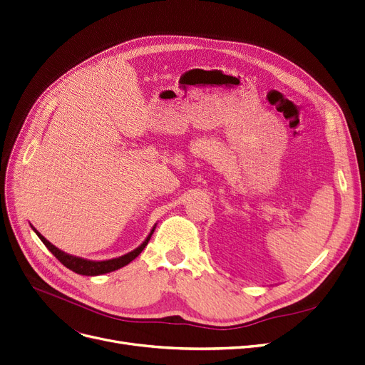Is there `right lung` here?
Returning <instances> with one entry per match:
<instances>
[{"mask_svg":"<svg viewBox=\"0 0 365 365\" xmlns=\"http://www.w3.org/2000/svg\"><path fill=\"white\" fill-rule=\"evenodd\" d=\"M34 231L37 232V235L40 237V240L44 243V246L53 253V255L56 257V259L61 264H64L67 268H70L71 272H74L77 274H83V276H98V274L110 273V272L118 270V268H120L126 264H130L133 259H135L140 255L141 250H143L148 246V243L150 240V235L153 234V230H152V232L149 234L148 239L143 242V245L138 246L135 250L126 253V255H123V257H119V258H115V259H108V261H88V259L71 257V255H68V253H64L62 250H59L58 247H55L52 243L47 242L36 228H34Z\"/></svg>","mask_w":365,"mask_h":365,"instance_id":"add662e5","label":"right lung"}]
</instances>
